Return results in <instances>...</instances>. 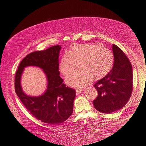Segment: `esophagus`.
<instances>
[{"label": "esophagus", "mask_w": 146, "mask_h": 146, "mask_svg": "<svg viewBox=\"0 0 146 146\" xmlns=\"http://www.w3.org/2000/svg\"><path fill=\"white\" fill-rule=\"evenodd\" d=\"M83 91V89H76V94H77L81 93Z\"/></svg>", "instance_id": "34e87169"}]
</instances>
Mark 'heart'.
Returning a JSON list of instances; mask_svg holds the SVG:
<instances>
[{"mask_svg": "<svg viewBox=\"0 0 146 146\" xmlns=\"http://www.w3.org/2000/svg\"><path fill=\"white\" fill-rule=\"evenodd\" d=\"M77 63V69L66 78L67 83L76 88L88 84L91 80L101 79L111 70L114 55L108 48L96 44H74L62 56L59 69L65 76L69 74Z\"/></svg>", "mask_w": 146, "mask_h": 146, "instance_id": "b5f03b06", "label": "heart"}]
</instances>
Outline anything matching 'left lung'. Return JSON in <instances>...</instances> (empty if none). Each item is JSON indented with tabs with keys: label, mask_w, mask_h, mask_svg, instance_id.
I'll return each instance as SVG.
<instances>
[{
	"label": "left lung",
	"mask_w": 146,
	"mask_h": 146,
	"mask_svg": "<svg viewBox=\"0 0 146 146\" xmlns=\"http://www.w3.org/2000/svg\"><path fill=\"white\" fill-rule=\"evenodd\" d=\"M112 49V69L94 85L98 92V98L93 101L94 108L107 114L123 108L130 98L133 90V69L130 60L117 46L113 44Z\"/></svg>",
	"instance_id": "obj_1"
}]
</instances>
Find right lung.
Returning <instances> with one entry per match:
<instances>
[{
    "label": "right lung",
    "mask_w": 146,
    "mask_h": 146,
    "mask_svg": "<svg viewBox=\"0 0 146 146\" xmlns=\"http://www.w3.org/2000/svg\"><path fill=\"white\" fill-rule=\"evenodd\" d=\"M61 46L56 45L42 51L27 55L21 61L15 75V92L26 108L34 117L42 122L57 124L72 115L76 97L74 89L66 87L59 71V56ZM27 66L40 68L48 81L45 92L39 96L27 95L22 90L21 77Z\"/></svg>",
    "instance_id": "add662e5"
}]
</instances>
